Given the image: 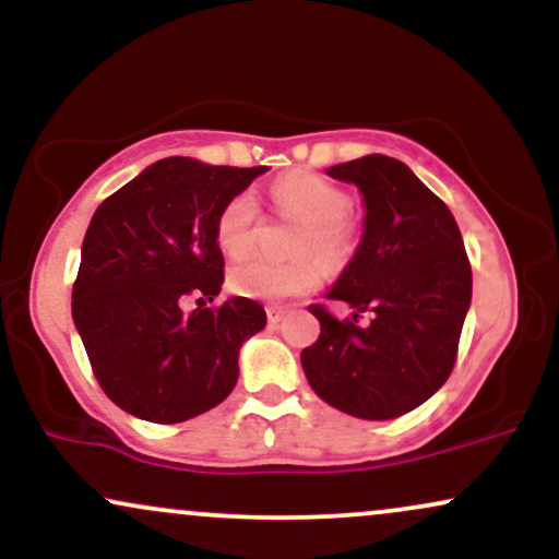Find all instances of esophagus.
<instances>
[{
  "label": "esophagus",
  "instance_id": "1",
  "mask_svg": "<svg viewBox=\"0 0 559 559\" xmlns=\"http://www.w3.org/2000/svg\"><path fill=\"white\" fill-rule=\"evenodd\" d=\"M267 323H281V320H284V316H286V310H284V307H275V305H271V307H267Z\"/></svg>",
  "mask_w": 559,
  "mask_h": 559
}]
</instances>
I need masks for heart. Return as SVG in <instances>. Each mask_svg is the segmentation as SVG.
I'll list each match as a JSON object with an SVG mask.
<instances>
[{"label":"heart","instance_id":"1","mask_svg":"<svg viewBox=\"0 0 559 559\" xmlns=\"http://www.w3.org/2000/svg\"><path fill=\"white\" fill-rule=\"evenodd\" d=\"M273 199L286 215L297 217L307 226L297 247L299 258L316 254L331 267L342 265L349 258L352 230L346 213L352 202L344 189L312 173H288L273 186ZM258 217V199L252 191H241L223 204L215 223V239L226 258L239 260L252 249ZM318 281L320 267L312 260L297 262V265H275L262 258H249L230 267L228 273L230 292L262 301L297 297L316 288Z\"/></svg>","mask_w":559,"mask_h":559}]
</instances>
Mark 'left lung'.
Returning <instances> with one entry per match:
<instances>
[{
	"label": "left lung",
	"instance_id": "left-lung-1",
	"mask_svg": "<svg viewBox=\"0 0 559 559\" xmlns=\"http://www.w3.org/2000/svg\"><path fill=\"white\" fill-rule=\"evenodd\" d=\"M362 194V236L329 299L352 307L336 320L312 305L318 342L301 349V370L323 402L362 420H391L444 386L473 297L457 223L407 165L365 155L325 170ZM374 320L365 330L356 316Z\"/></svg>",
	"mask_w": 559,
	"mask_h": 559
}]
</instances>
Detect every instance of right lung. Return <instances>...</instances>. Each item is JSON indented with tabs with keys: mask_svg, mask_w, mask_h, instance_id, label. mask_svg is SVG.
Returning a JSON list of instances; mask_svg holds the SVG:
<instances>
[{
	"mask_svg": "<svg viewBox=\"0 0 559 559\" xmlns=\"http://www.w3.org/2000/svg\"><path fill=\"white\" fill-rule=\"evenodd\" d=\"M265 170L165 157L94 213L73 286V323L96 381L126 413L183 423L234 391L239 349L265 329V310L247 297L194 312H183L181 301L194 292L207 301L221 294L217 215Z\"/></svg>",
	"mask_w": 559,
	"mask_h": 559,
	"instance_id": "add662e5",
	"label": "right lung"
}]
</instances>
